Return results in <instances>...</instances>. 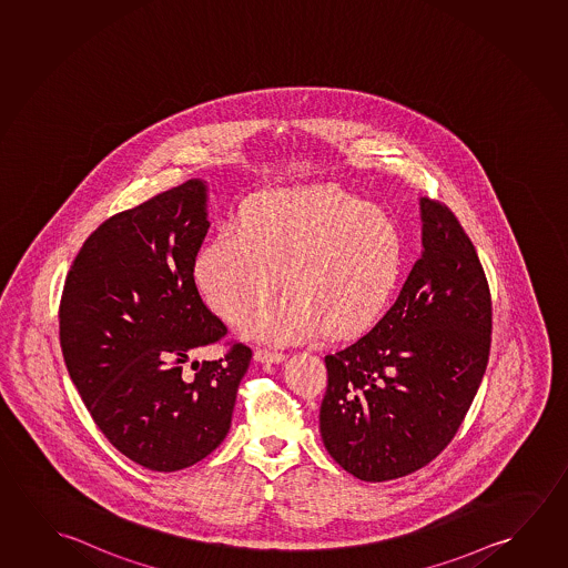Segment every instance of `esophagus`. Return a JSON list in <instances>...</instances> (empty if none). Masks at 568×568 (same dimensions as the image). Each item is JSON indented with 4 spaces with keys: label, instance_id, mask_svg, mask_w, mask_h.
<instances>
[{
    "label": "esophagus",
    "instance_id": "34e87169",
    "mask_svg": "<svg viewBox=\"0 0 568 568\" xmlns=\"http://www.w3.org/2000/svg\"><path fill=\"white\" fill-rule=\"evenodd\" d=\"M253 358L257 359V362H262V364H280L285 359V354L283 352H271V349L257 348L255 349V354H253Z\"/></svg>",
    "mask_w": 568,
    "mask_h": 568
}]
</instances>
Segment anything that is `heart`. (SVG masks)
<instances>
[{
  "label": "heart",
  "instance_id": "b5f03b06",
  "mask_svg": "<svg viewBox=\"0 0 568 568\" xmlns=\"http://www.w3.org/2000/svg\"><path fill=\"white\" fill-rule=\"evenodd\" d=\"M397 222L336 184L257 192L240 224L220 227L194 262V281L227 323L242 321L280 281L287 291L245 323L247 336L287 344L323 332L369 331L402 281Z\"/></svg>",
  "mask_w": 568,
  "mask_h": 568
}]
</instances>
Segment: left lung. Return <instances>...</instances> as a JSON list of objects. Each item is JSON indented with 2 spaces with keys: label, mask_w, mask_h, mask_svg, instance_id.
Here are the masks:
<instances>
[{
  "label": "left lung",
  "mask_w": 568,
  "mask_h": 568,
  "mask_svg": "<svg viewBox=\"0 0 568 568\" xmlns=\"http://www.w3.org/2000/svg\"><path fill=\"white\" fill-rule=\"evenodd\" d=\"M419 206L423 252L399 297L372 331L324 358L323 443L364 481L435 460L488 366L491 301L480 260L445 204Z\"/></svg>",
  "instance_id": "left-lung-1"
}]
</instances>
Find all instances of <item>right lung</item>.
Segmentation results:
<instances>
[{
  "label": "right lung",
  "mask_w": 568,
  "mask_h": 568,
  "mask_svg": "<svg viewBox=\"0 0 568 568\" xmlns=\"http://www.w3.org/2000/svg\"><path fill=\"white\" fill-rule=\"evenodd\" d=\"M209 186L191 179L105 220L70 265L61 348L98 428L143 468L176 471L226 438L252 349L184 362L220 342L224 323L202 303L194 262L209 232Z\"/></svg>",
  "instance_id": "1"
}]
</instances>
